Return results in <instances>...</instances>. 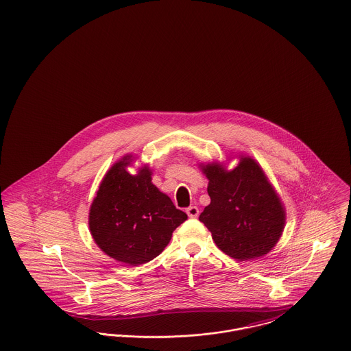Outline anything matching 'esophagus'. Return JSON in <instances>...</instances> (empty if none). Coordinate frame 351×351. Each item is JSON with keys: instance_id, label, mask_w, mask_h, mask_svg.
Returning <instances> with one entry per match:
<instances>
[{"instance_id": "1", "label": "esophagus", "mask_w": 351, "mask_h": 351, "mask_svg": "<svg viewBox=\"0 0 351 351\" xmlns=\"http://www.w3.org/2000/svg\"><path fill=\"white\" fill-rule=\"evenodd\" d=\"M186 213L190 218H197L198 214H199V210H198L197 206H189L186 209Z\"/></svg>"}]
</instances>
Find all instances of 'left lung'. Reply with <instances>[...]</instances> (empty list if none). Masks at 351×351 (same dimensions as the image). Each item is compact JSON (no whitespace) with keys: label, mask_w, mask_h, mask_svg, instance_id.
Wrapping results in <instances>:
<instances>
[{"label":"left lung","mask_w":351,"mask_h":351,"mask_svg":"<svg viewBox=\"0 0 351 351\" xmlns=\"http://www.w3.org/2000/svg\"><path fill=\"white\" fill-rule=\"evenodd\" d=\"M204 171L209 178L210 205L199 221L210 230L215 245L238 261L270 252L283 230L285 211L257 162L243 157L232 171L214 164Z\"/></svg>","instance_id":"8db88e82"}]
</instances>
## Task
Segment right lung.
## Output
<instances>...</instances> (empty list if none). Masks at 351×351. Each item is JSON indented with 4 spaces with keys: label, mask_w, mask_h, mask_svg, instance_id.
Masks as SVG:
<instances>
[{
    "label": "right lung",
    "mask_w": 351,
    "mask_h": 351,
    "mask_svg": "<svg viewBox=\"0 0 351 351\" xmlns=\"http://www.w3.org/2000/svg\"><path fill=\"white\" fill-rule=\"evenodd\" d=\"M126 158L105 176L89 213V228L102 252L138 266L161 254L186 213L152 184L149 169L129 174Z\"/></svg>",
    "instance_id": "obj_1"
}]
</instances>
